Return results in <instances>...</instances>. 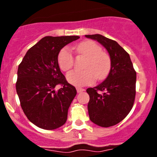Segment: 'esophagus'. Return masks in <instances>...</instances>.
Returning a JSON list of instances; mask_svg holds the SVG:
<instances>
[{
    "label": "esophagus",
    "instance_id": "1",
    "mask_svg": "<svg viewBox=\"0 0 157 157\" xmlns=\"http://www.w3.org/2000/svg\"><path fill=\"white\" fill-rule=\"evenodd\" d=\"M83 91H85V90L84 89H83V88H80V87H77V93H82V92H83Z\"/></svg>",
    "mask_w": 157,
    "mask_h": 157
}]
</instances>
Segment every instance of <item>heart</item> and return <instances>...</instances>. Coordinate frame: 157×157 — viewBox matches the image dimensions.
<instances>
[{
    "instance_id": "b5f03b06",
    "label": "heart",
    "mask_w": 157,
    "mask_h": 157,
    "mask_svg": "<svg viewBox=\"0 0 157 157\" xmlns=\"http://www.w3.org/2000/svg\"><path fill=\"white\" fill-rule=\"evenodd\" d=\"M77 54L87 58L84 71H73L66 76L70 83L75 86H85L93 83L97 78L102 80L108 75L111 67V61L108 54L102 52L98 44L91 40L82 42L76 47ZM74 56L67 47L62 48L58 58L60 68L63 71H69L74 65Z\"/></svg>"
}]
</instances>
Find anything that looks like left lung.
<instances>
[{"label": "left lung", "instance_id": "1", "mask_svg": "<svg viewBox=\"0 0 157 157\" xmlns=\"http://www.w3.org/2000/svg\"><path fill=\"white\" fill-rule=\"evenodd\" d=\"M85 36L99 42L110 56L108 77L98 86L88 88L86 92L90 96L87 105L90 119L101 127H111L122 121L132 109L136 93V72L130 55L118 42L99 34Z\"/></svg>", "mask_w": 157, "mask_h": 157}]
</instances>
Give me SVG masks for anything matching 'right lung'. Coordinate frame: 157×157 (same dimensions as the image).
<instances>
[{
    "label": "right lung",
    "instance_id": "1",
    "mask_svg": "<svg viewBox=\"0 0 157 157\" xmlns=\"http://www.w3.org/2000/svg\"><path fill=\"white\" fill-rule=\"evenodd\" d=\"M77 36H45L28 50L17 71V93L22 109L37 127L54 130L64 124L77 95L58 65L60 51L79 39ZM58 84L63 88L55 91Z\"/></svg>",
    "mask_w": 157,
    "mask_h": 157
}]
</instances>
